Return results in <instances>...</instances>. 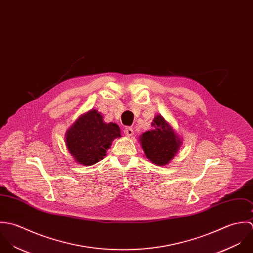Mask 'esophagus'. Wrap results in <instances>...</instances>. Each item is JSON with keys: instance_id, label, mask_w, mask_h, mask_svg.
I'll return each instance as SVG.
<instances>
[{"instance_id": "esophagus-1", "label": "esophagus", "mask_w": 253, "mask_h": 253, "mask_svg": "<svg viewBox=\"0 0 253 253\" xmlns=\"http://www.w3.org/2000/svg\"><path fill=\"white\" fill-rule=\"evenodd\" d=\"M124 134L127 136V137H132L133 134H134V130L131 128V127H126L124 129Z\"/></svg>"}]
</instances>
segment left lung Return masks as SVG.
<instances>
[{"label": "left lung", "instance_id": "8db88e82", "mask_svg": "<svg viewBox=\"0 0 253 253\" xmlns=\"http://www.w3.org/2000/svg\"><path fill=\"white\" fill-rule=\"evenodd\" d=\"M153 129L139 137L146 157L152 163L167 165L179 152L183 140L161 114H156L152 122Z\"/></svg>", "mask_w": 253, "mask_h": 253}]
</instances>
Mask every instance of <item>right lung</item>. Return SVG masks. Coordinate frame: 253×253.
<instances>
[{
  "label": "right lung",
  "mask_w": 253,
  "mask_h": 253,
  "mask_svg": "<svg viewBox=\"0 0 253 253\" xmlns=\"http://www.w3.org/2000/svg\"><path fill=\"white\" fill-rule=\"evenodd\" d=\"M121 137L116 123H105L101 112L91 109L82 114L65 134V145L74 160L91 166L105 156L114 139Z\"/></svg>",
  "instance_id": "right-lung-1"
}]
</instances>
